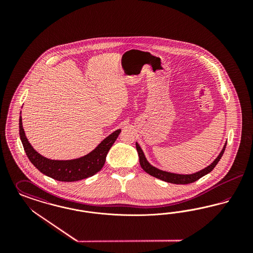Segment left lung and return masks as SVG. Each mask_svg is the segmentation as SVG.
<instances>
[{
    "label": "left lung",
    "instance_id": "obj_1",
    "mask_svg": "<svg viewBox=\"0 0 253 253\" xmlns=\"http://www.w3.org/2000/svg\"><path fill=\"white\" fill-rule=\"evenodd\" d=\"M227 146V142L224 145L222 151L220 152V154L218 155V157L206 168L202 169L196 172L190 173V174H183V173H174V172H169L167 170H163L160 169L156 168L155 166L151 165L149 163V161L147 160V158L145 157L144 153L142 151V149L140 148L139 144L137 142H135V147H136V151L138 153V157H139V163L141 168L144 169L147 173H149L150 175L158 178L160 180L165 181L168 183H172V184H190L193 183L194 181L198 180L199 178H201L202 176H204L206 174H208L209 172H211L214 167L216 166L217 163L219 162V160L221 159V157L223 156L225 149Z\"/></svg>",
    "mask_w": 253,
    "mask_h": 253
}]
</instances>
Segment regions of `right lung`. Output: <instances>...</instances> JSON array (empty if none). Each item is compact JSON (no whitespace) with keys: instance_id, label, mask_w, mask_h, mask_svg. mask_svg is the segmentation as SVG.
Listing matches in <instances>:
<instances>
[{"instance_id":"add662e5","label":"right lung","mask_w":253,"mask_h":253,"mask_svg":"<svg viewBox=\"0 0 253 253\" xmlns=\"http://www.w3.org/2000/svg\"><path fill=\"white\" fill-rule=\"evenodd\" d=\"M22 121L20 117V137L30 162L43 174L62 182L82 180L96 174L103 167L110 148L121 132V129H118L110 133L92 152L84 157L70 160H54L42 157L31 146L26 138Z\"/></svg>"}]
</instances>
